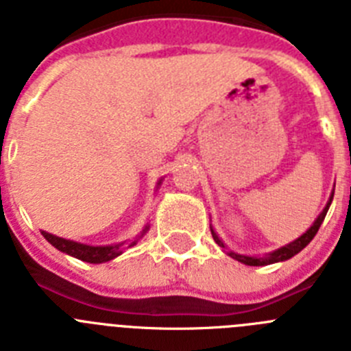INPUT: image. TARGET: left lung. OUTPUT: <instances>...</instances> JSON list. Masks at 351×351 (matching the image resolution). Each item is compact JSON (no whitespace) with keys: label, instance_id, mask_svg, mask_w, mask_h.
Listing matches in <instances>:
<instances>
[{"label":"left lung","instance_id":"left-lung-1","mask_svg":"<svg viewBox=\"0 0 351 351\" xmlns=\"http://www.w3.org/2000/svg\"><path fill=\"white\" fill-rule=\"evenodd\" d=\"M332 198H334V190H332V193H330V197H328L327 206L324 207V210L318 214V218L313 221V225L309 226L308 230L304 232L300 237H297L295 241H291V243L285 244V246L278 247V250L271 251V253H265V255L251 256V255H241V253H235V251L228 250V247L225 246V243H223L221 239H219V235L216 234V230H214L213 226H210V234H213V239L216 241V244H218L219 247H223V250L226 251V255L232 256V258L237 260V262L244 263V265H251V267H262V265H271V263L285 262V260L291 258V256H295L299 251H302L304 247L311 243L313 237H315L316 232H318V228H320V225L324 223L325 216H327V210H328V207H330V204H332Z\"/></svg>","mask_w":351,"mask_h":351}]
</instances>
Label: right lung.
Here are the masks:
<instances>
[{
	"label": "right lung",
	"instance_id": "obj_1",
	"mask_svg": "<svg viewBox=\"0 0 351 351\" xmlns=\"http://www.w3.org/2000/svg\"><path fill=\"white\" fill-rule=\"evenodd\" d=\"M163 179H160L156 184V190L158 186L161 184ZM149 230V223L142 228L141 234L137 237L133 239V241H125V243H117V244H107V246H91V244H82V243H77V241H70V239H63V237H58L54 234H49V232L42 230V235L47 239L49 243L56 247V250L63 251L66 255L73 256V258H79L82 262H88V263H105V262H110L114 260L116 256H119L125 247H132L147 234Z\"/></svg>",
	"mask_w": 351,
	"mask_h": 351
}]
</instances>
